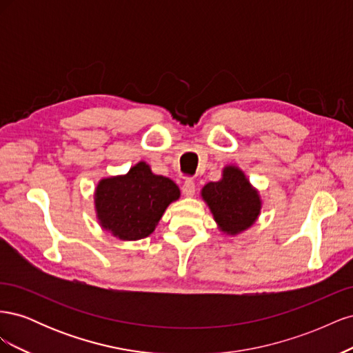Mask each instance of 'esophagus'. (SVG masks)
Returning <instances> with one entry per match:
<instances>
[{
  "instance_id": "34e87169",
  "label": "esophagus",
  "mask_w": 353,
  "mask_h": 353,
  "mask_svg": "<svg viewBox=\"0 0 353 353\" xmlns=\"http://www.w3.org/2000/svg\"><path fill=\"white\" fill-rule=\"evenodd\" d=\"M194 193H196L194 181L190 179V178L185 179L184 184H183V194L187 196V197H191V196H194Z\"/></svg>"
}]
</instances>
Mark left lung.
I'll use <instances>...</instances> for the list:
<instances>
[{
  "mask_svg": "<svg viewBox=\"0 0 353 353\" xmlns=\"http://www.w3.org/2000/svg\"><path fill=\"white\" fill-rule=\"evenodd\" d=\"M201 196L219 223L222 231L237 234L249 228L261 210V200L250 187L240 169L228 166L223 169L222 179L209 183L201 190Z\"/></svg>",
  "mask_w": 353,
  "mask_h": 353,
  "instance_id": "left-lung-1",
  "label": "left lung"
}]
</instances>
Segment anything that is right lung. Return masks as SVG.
I'll return each instance as SVG.
<instances>
[{"instance_id":"1","label":"right lung","mask_w":353,"mask_h":353,"mask_svg":"<svg viewBox=\"0 0 353 353\" xmlns=\"http://www.w3.org/2000/svg\"><path fill=\"white\" fill-rule=\"evenodd\" d=\"M179 188L166 176L152 174L144 162L125 176L103 179L95 191V208L101 227L121 240L144 239L154 231Z\"/></svg>"}]
</instances>
